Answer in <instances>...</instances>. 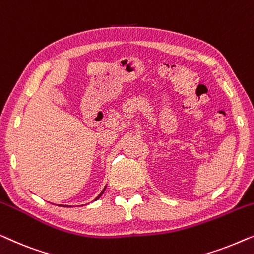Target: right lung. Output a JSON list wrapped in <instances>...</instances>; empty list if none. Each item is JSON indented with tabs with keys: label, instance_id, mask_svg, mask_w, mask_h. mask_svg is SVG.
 Masks as SVG:
<instances>
[{
	"label": "right lung",
	"instance_id": "obj_1",
	"mask_svg": "<svg viewBox=\"0 0 254 254\" xmlns=\"http://www.w3.org/2000/svg\"><path fill=\"white\" fill-rule=\"evenodd\" d=\"M105 190H106V187H105V189H103V190H102V192H101V193H100L99 195H98V197H96L95 199H94V201H95V200H98L100 197H101V195L103 194V192H105ZM61 206H62V207H67V206H63V205H61Z\"/></svg>",
	"mask_w": 254,
	"mask_h": 254
}]
</instances>
